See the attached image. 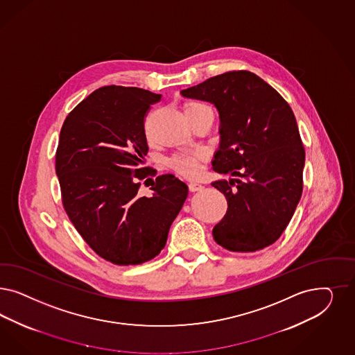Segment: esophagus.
Returning a JSON list of instances; mask_svg holds the SVG:
<instances>
[{"instance_id":"34e87169","label":"esophagus","mask_w":355,"mask_h":355,"mask_svg":"<svg viewBox=\"0 0 355 355\" xmlns=\"http://www.w3.org/2000/svg\"><path fill=\"white\" fill-rule=\"evenodd\" d=\"M188 187H189L191 192H197V191H201L204 188V185L198 183V182H191V183L188 184Z\"/></svg>"}]
</instances>
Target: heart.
<instances>
[{
	"label": "heart",
	"instance_id": "1",
	"mask_svg": "<svg viewBox=\"0 0 355 355\" xmlns=\"http://www.w3.org/2000/svg\"><path fill=\"white\" fill-rule=\"evenodd\" d=\"M198 111H211L205 104L191 102L184 105V112H198ZM205 159V154L202 151L195 153H182L176 154L170 159L172 168L184 176H196L201 171V162Z\"/></svg>",
	"mask_w": 355,
	"mask_h": 355
}]
</instances>
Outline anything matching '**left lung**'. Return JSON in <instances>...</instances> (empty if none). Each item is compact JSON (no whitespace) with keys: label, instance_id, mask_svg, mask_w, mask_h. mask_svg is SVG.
Masks as SVG:
<instances>
[{"label":"left lung","instance_id":"8db88e82","mask_svg":"<svg viewBox=\"0 0 355 355\" xmlns=\"http://www.w3.org/2000/svg\"><path fill=\"white\" fill-rule=\"evenodd\" d=\"M180 94L213 104L219 114L220 137L211 164L231 178L211 183L227 200V211L213 229L214 241L232 252L273 244L303 191L306 154L290 105L247 70L211 77Z\"/></svg>","mask_w":355,"mask_h":355}]
</instances>
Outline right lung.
<instances>
[{"instance_id": "obj_1", "label": "right lung", "mask_w": 355, "mask_h": 355, "mask_svg": "<svg viewBox=\"0 0 355 355\" xmlns=\"http://www.w3.org/2000/svg\"><path fill=\"white\" fill-rule=\"evenodd\" d=\"M160 98L138 87L104 86L68 114L60 132L62 205L85 241L116 265L158 256L188 196L187 184L172 173L153 182L150 197L138 193V180L150 173L139 168L149 150L144 117Z\"/></svg>"}]
</instances>
